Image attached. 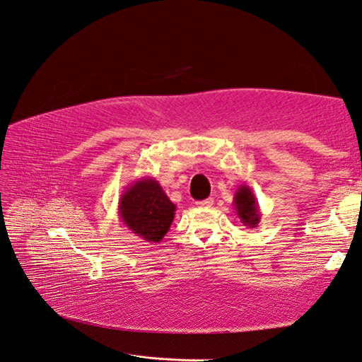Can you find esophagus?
<instances>
[{
    "mask_svg": "<svg viewBox=\"0 0 362 362\" xmlns=\"http://www.w3.org/2000/svg\"><path fill=\"white\" fill-rule=\"evenodd\" d=\"M212 204H214V199H212V198L203 199V202H197V206H198V207H211Z\"/></svg>",
    "mask_w": 362,
    "mask_h": 362,
    "instance_id": "34e87169",
    "label": "esophagus"
}]
</instances>
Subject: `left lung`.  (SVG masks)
<instances>
[{
  "label": "left lung",
  "mask_w": 362,
  "mask_h": 362,
  "mask_svg": "<svg viewBox=\"0 0 362 362\" xmlns=\"http://www.w3.org/2000/svg\"><path fill=\"white\" fill-rule=\"evenodd\" d=\"M234 207L240 221H242L245 226L251 229L257 228V224L260 223L262 218V212L252 189L246 186V184L237 189L234 195Z\"/></svg>",
  "instance_id": "left-lung-1"
}]
</instances>
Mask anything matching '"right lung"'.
I'll return each mask as SVG.
<instances>
[{"label":"right lung","instance_id":"1","mask_svg":"<svg viewBox=\"0 0 362 362\" xmlns=\"http://www.w3.org/2000/svg\"><path fill=\"white\" fill-rule=\"evenodd\" d=\"M119 218L133 234L159 243L170 229L176 206L151 176L128 184L119 198Z\"/></svg>","mask_w":362,"mask_h":362}]
</instances>
